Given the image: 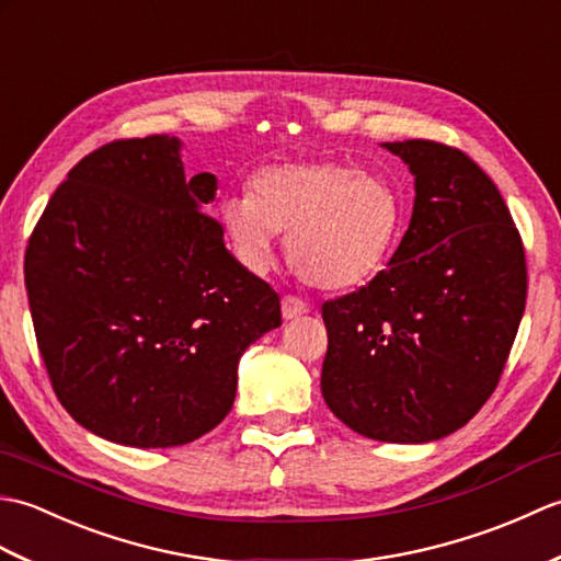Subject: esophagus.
Listing matches in <instances>:
<instances>
[{
  "instance_id": "esophagus-1",
  "label": "esophagus",
  "mask_w": 561,
  "mask_h": 561,
  "mask_svg": "<svg viewBox=\"0 0 561 561\" xmlns=\"http://www.w3.org/2000/svg\"><path fill=\"white\" fill-rule=\"evenodd\" d=\"M304 313H308L306 301H301L299 296H291V294L284 296V299H282V316L284 318L291 320V318H299Z\"/></svg>"
}]
</instances>
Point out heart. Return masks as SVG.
I'll list each match as a JSON object with an SVG mask.
<instances>
[{"label": "heart", "instance_id": "obj_1", "mask_svg": "<svg viewBox=\"0 0 561 561\" xmlns=\"http://www.w3.org/2000/svg\"><path fill=\"white\" fill-rule=\"evenodd\" d=\"M221 219L250 270H265L274 231L287 260L316 289H347L371 277L396 243L402 199L378 173L335 159L274 163L250 178V195L224 202Z\"/></svg>", "mask_w": 561, "mask_h": 561}]
</instances>
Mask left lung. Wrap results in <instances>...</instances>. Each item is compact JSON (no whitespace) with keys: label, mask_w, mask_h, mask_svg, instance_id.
<instances>
[{"label":"left lung","mask_w":561,"mask_h":561,"mask_svg":"<svg viewBox=\"0 0 561 561\" xmlns=\"http://www.w3.org/2000/svg\"><path fill=\"white\" fill-rule=\"evenodd\" d=\"M414 209L390 265L323 304L320 390L356 434L426 444L490 400L526 311V250L492 178L432 139L386 141Z\"/></svg>","instance_id":"8db88e82"}]
</instances>
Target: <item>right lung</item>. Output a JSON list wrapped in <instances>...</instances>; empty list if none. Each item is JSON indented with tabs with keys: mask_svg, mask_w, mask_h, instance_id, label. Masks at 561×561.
<instances>
[{
	"mask_svg": "<svg viewBox=\"0 0 561 561\" xmlns=\"http://www.w3.org/2000/svg\"><path fill=\"white\" fill-rule=\"evenodd\" d=\"M217 178L181 141L115 139L55 190L23 277L62 408L101 438L183 446L233 408L238 359L282 325L279 296L224 245Z\"/></svg>",
	"mask_w": 561,
	"mask_h": 561,
	"instance_id": "1",
	"label": "right lung"
}]
</instances>
